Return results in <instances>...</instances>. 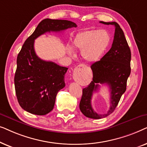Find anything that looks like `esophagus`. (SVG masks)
<instances>
[{
    "label": "esophagus",
    "instance_id": "34e87169",
    "mask_svg": "<svg viewBox=\"0 0 147 147\" xmlns=\"http://www.w3.org/2000/svg\"><path fill=\"white\" fill-rule=\"evenodd\" d=\"M87 67V66L86 65H84V64H80V65H78L77 67H76V69H85V68Z\"/></svg>",
    "mask_w": 147,
    "mask_h": 147
}]
</instances>
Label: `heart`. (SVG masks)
<instances>
[{
    "label": "heart",
    "instance_id": "obj_1",
    "mask_svg": "<svg viewBox=\"0 0 147 147\" xmlns=\"http://www.w3.org/2000/svg\"><path fill=\"white\" fill-rule=\"evenodd\" d=\"M111 41L110 33L104 29L86 30L78 33L73 40L72 45L76 49L81 50V55L86 61L99 60L108 49ZM69 55L74 53L71 47H68Z\"/></svg>",
    "mask_w": 147,
    "mask_h": 147
}]
</instances>
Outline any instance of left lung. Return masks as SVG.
<instances>
[{"label": "left lung", "instance_id": "left-lung-1", "mask_svg": "<svg viewBox=\"0 0 147 147\" xmlns=\"http://www.w3.org/2000/svg\"><path fill=\"white\" fill-rule=\"evenodd\" d=\"M100 23L115 27V33L112 47L100 61L91 65L93 79L91 83L83 89L80 109L86 117L100 119L114 112L120 98L126 90V82L130 74L131 52L124 32L116 22ZM98 83H106L111 91V107L107 113L99 115L94 111L91 100L94 91L99 88Z\"/></svg>", "mask_w": 147, "mask_h": 147}]
</instances>
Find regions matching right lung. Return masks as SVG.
Masks as SVG:
<instances>
[{
	"label": "right lung",
	"mask_w": 147,
	"mask_h": 147,
	"mask_svg": "<svg viewBox=\"0 0 147 147\" xmlns=\"http://www.w3.org/2000/svg\"><path fill=\"white\" fill-rule=\"evenodd\" d=\"M76 27L75 23L67 20L45 19L25 41L17 56L15 88L19 105L25 111L36 115L51 112L57 92L65 87L64 78L68 69L40 59L34 49L35 39L47 32H59Z\"/></svg>",
	"instance_id": "1"
}]
</instances>
